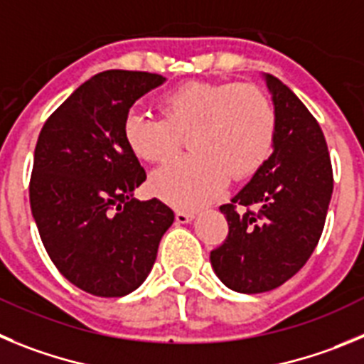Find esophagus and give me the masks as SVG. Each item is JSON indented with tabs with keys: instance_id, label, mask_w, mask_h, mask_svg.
Wrapping results in <instances>:
<instances>
[{
	"instance_id": "esophagus-1",
	"label": "esophagus",
	"mask_w": 364,
	"mask_h": 364,
	"mask_svg": "<svg viewBox=\"0 0 364 364\" xmlns=\"http://www.w3.org/2000/svg\"><path fill=\"white\" fill-rule=\"evenodd\" d=\"M192 219H194V212H185V210L176 212V221H178L179 225H185V223L192 221Z\"/></svg>"
}]
</instances>
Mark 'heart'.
<instances>
[{"label":"heart","instance_id":"heart-1","mask_svg":"<svg viewBox=\"0 0 364 364\" xmlns=\"http://www.w3.org/2000/svg\"><path fill=\"white\" fill-rule=\"evenodd\" d=\"M163 117L132 110L123 123L130 152L163 163L190 136L188 158L159 168L150 188L159 199L196 208L219 196L228 181L254 176L274 149L276 112L267 94L252 83L190 81L159 101Z\"/></svg>","mask_w":364,"mask_h":364}]
</instances>
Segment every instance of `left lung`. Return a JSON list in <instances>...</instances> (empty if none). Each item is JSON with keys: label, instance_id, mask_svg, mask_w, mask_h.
Returning a JSON list of instances; mask_svg holds the SVG:
<instances>
[{"label": "left lung", "instance_id": "1", "mask_svg": "<svg viewBox=\"0 0 364 364\" xmlns=\"http://www.w3.org/2000/svg\"><path fill=\"white\" fill-rule=\"evenodd\" d=\"M276 107L274 152L230 203L228 235L210 252L219 279L241 294L281 287L304 267L325 228L333 190L325 134L277 77L264 76Z\"/></svg>", "mask_w": 364, "mask_h": 364}]
</instances>
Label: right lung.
<instances>
[{
  "instance_id": "1",
  "label": "right lung",
  "mask_w": 364,
  "mask_h": 364,
  "mask_svg": "<svg viewBox=\"0 0 364 364\" xmlns=\"http://www.w3.org/2000/svg\"><path fill=\"white\" fill-rule=\"evenodd\" d=\"M163 81L100 72L50 114L36 143L28 194L39 237L55 268L92 296L136 290L174 223L159 199L134 198L146 174L123 137L130 107Z\"/></svg>"
}]
</instances>
